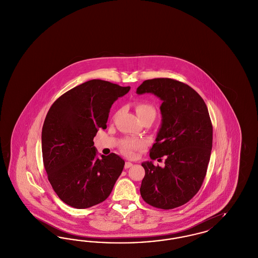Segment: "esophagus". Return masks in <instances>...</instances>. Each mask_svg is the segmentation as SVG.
<instances>
[{"label": "esophagus", "instance_id": "esophagus-1", "mask_svg": "<svg viewBox=\"0 0 258 258\" xmlns=\"http://www.w3.org/2000/svg\"><path fill=\"white\" fill-rule=\"evenodd\" d=\"M133 165H134V163H133V162H131V161H125V163H124V168H125V169H127V168L132 167Z\"/></svg>", "mask_w": 258, "mask_h": 258}]
</instances>
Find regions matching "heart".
<instances>
[{
	"label": "heart",
	"mask_w": 258,
	"mask_h": 258,
	"mask_svg": "<svg viewBox=\"0 0 258 258\" xmlns=\"http://www.w3.org/2000/svg\"><path fill=\"white\" fill-rule=\"evenodd\" d=\"M135 112H136V115L138 116V118L150 117L154 120L156 117V109L154 108V106H152L148 103L136 104ZM142 147H143V143L139 140H135V139H126L121 144L122 151L127 156H133L135 150L141 149Z\"/></svg>",
	"instance_id": "heart-1"
}]
</instances>
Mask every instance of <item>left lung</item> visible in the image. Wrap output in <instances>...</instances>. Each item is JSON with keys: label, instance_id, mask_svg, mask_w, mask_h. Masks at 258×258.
Returning a JSON list of instances; mask_svg holds the SVG:
<instances>
[{"label": "left lung", "instance_id": "left-lung-1", "mask_svg": "<svg viewBox=\"0 0 258 258\" xmlns=\"http://www.w3.org/2000/svg\"><path fill=\"white\" fill-rule=\"evenodd\" d=\"M136 94H153L162 101L150 157L165 158L162 167L153 160L141 163L145 169L141 197L156 208L182 206L197 195L207 172L213 144L208 108L192 88L170 78L145 80Z\"/></svg>", "mask_w": 258, "mask_h": 258}]
</instances>
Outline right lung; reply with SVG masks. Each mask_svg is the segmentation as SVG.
Returning a JSON list of instances; mask_svg holds the SVG:
<instances>
[{"instance_id": "add662e5", "label": "right lung", "mask_w": 258, "mask_h": 258, "mask_svg": "<svg viewBox=\"0 0 258 258\" xmlns=\"http://www.w3.org/2000/svg\"><path fill=\"white\" fill-rule=\"evenodd\" d=\"M130 90L93 79L68 91L50 107L41 133L43 164L66 204L90 208L109 197L124 160L114 153L98 158L94 137L99 127L106 128L112 104Z\"/></svg>"}]
</instances>
